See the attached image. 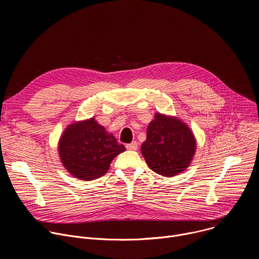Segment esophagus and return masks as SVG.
Returning <instances> with one entry per match:
<instances>
[{
  "label": "esophagus",
  "mask_w": 259,
  "mask_h": 259,
  "mask_svg": "<svg viewBox=\"0 0 259 259\" xmlns=\"http://www.w3.org/2000/svg\"><path fill=\"white\" fill-rule=\"evenodd\" d=\"M137 147H138L137 141H132L131 143H129V144L126 145V149L129 150V151H136Z\"/></svg>",
  "instance_id": "obj_1"
}]
</instances>
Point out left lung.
Returning <instances> with one entry per match:
<instances>
[{
  "label": "left lung",
  "instance_id": "1",
  "mask_svg": "<svg viewBox=\"0 0 259 259\" xmlns=\"http://www.w3.org/2000/svg\"><path fill=\"white\" fill-rule=\"evenodd\" d=\"M196 145L194 133L186 123L176 117L156 113L147 126L140 151L154 172L172 177L190 166Z\"/></svg>",
  "mask_w": 259,
  "mask_h": 259
}]
</instances>
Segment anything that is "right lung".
I'll return each mask as SVG.
<instances>
[{
	"instance_id": "add662e5",
	"label": "right lung",
	"mask_w": 259,
	"mask_h": 259,
	"mask_svg": "<svg viewBox=\"0 0 259 259\" xmlns=\"http://www.w3.org/2000/svg\"><path fill=\"white\" fill-rule=\"evenodd\" d=\"M116 137L94 118L68 125L60 136L58 153L64 168L81 180L103 176L115 157L125 152Z\"/></svg>"
}]
</instances>
